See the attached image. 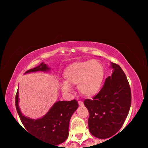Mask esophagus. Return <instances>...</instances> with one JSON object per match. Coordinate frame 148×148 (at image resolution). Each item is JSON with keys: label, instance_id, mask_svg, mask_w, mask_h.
Here are the masks:
<instances>
[{"label": "esophagus", "instance_id": "34e87169", "mask_svg": "<svg viewBox=\"0 0 148 148\" xmlns=\"http://www.w3.org/2000/svg\"><path fill=\"white\" fill-rule=\"evenodd\" d=\"M78 104L79 106H84V102L81 101H78Z\"/></svg>", "mask_w": 148, "mask_h": 148}]
</instances>
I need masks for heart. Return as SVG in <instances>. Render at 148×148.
I'll return each mask as SVG.
<instances>
[{
    "label": "heart",
    "mask_w": 148,
    "mask_h": 148,
    "mask_svg": "<svg viewBox=\"0 0 148 148\" xmlns=\"http://www.w3.org/2000/svg\"><path fill=\"white\" fill-rule=\"evenodd\" d=\"M104 76L103 65L97 60L72 62L64 70L65 83L61 85V90L64 92H70L71 86H77L82 95L87 97H94L101 90Z\"/></svg>",
    "instance_id": "b5f03b06"
}]
</instances>
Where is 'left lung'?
Returning a JSON list of instances; mask_svg holds the SVG:
<instances>
[{
    "label": "left lung",
    "instance_id": "left-lung-1",
    "mask_svg": "<svg viewBox=\"0 0 148 148\" xmlns=\"http://www.w3.org/2000/svg\"><path fill=\"white\" fill-rule=\"evenodd\" d=\"M110 67L113 72L100 92L92 100L84 101L89 112V132L101 139L111 138L119 131L131 104V88L125 74L118 64L111 62Z\"/></svg>",
    "mask_w": 148,
    "mask_h": 148
}]
</instances>
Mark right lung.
<instances>
[{
  "instance_id": "right-lung-1",
  "label": "right lung",
  "mask_w": 148,
  "mask_h": 148,
  "mask_svg": "<svg viewBox=\"0 0 148 148\" xmlns=\"http://www.w3.org/2000/svg\"><path fill=\"white\" fill-rule=\"evenodd\" d=\"M50 68L46 64L42 62L38 66L29 70L25 74L38 71L48 72ZM18 103L19 92L17 90L16 95V110L27 132L44 142L56 146L67 139L70 120L78 107V103L76 100L55 102L46 115L36 119L29 118L23 115Z\"/></svg>"
}]
</instances>
